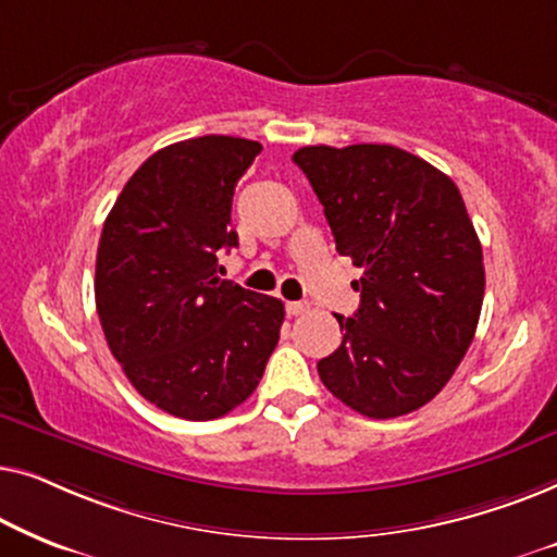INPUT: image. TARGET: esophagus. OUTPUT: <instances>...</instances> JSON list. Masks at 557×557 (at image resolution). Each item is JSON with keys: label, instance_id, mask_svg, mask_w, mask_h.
<instances>
[{"label": "esophagus", "instance_id": "esophagus-1", "mask_svg": "<svg viewBox=\"0 0 557 557\" xmlns=\"http://www.w3.org/2000/svg\"><path fill=\"white\" fill-rule=\"evenodd\" d=\"M286 311H288V314H292V317L307 314L309 304H307V301H288V304H286Z\"/></svg>", "mask_w": 557, "mask_h": 557}]
</instances>
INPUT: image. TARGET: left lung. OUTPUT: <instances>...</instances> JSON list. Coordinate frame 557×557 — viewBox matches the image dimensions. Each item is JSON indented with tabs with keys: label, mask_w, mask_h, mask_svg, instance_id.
I'll list each match as a JSON object with an SVG mask.
<instances>
[{
	"label": "left lung",
	"mask_w": 557,
	"mask_h": 557,
	"mask_svg": "<svg viewBox=\"0 0 557 557\" xmlns=\"http://www.w3.org/2000/svg\"><path fill=\"white\" fill-rule=\"evenodd\" d=\"M294 162L324 205L360 309L337 317L342 345L317 362L334 398L395 418L436 398L474 339L482 243L451 177L391 144L301 147Z\"/></svg>",
	"instance_id": "obj_1"
}]
</instances>
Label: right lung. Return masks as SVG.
<instances>
[{"label":"right lung","instance_id":"add662e5","mask_svg":"<svg viewBox=\"0 0 557 557\" xmlns=\"http://www.w3.org/2000/svg\"><path fill=\"white\" fill-rule=\"evenodd\" d=\"M263 147L197 136L151 154L121 189L96 256V309L141 398L185 421L231 413L278 345L284 304L218 276L238 246L233 193Z\"/></svg>","mask_w":557,"mask_h":557}]
</instances>
